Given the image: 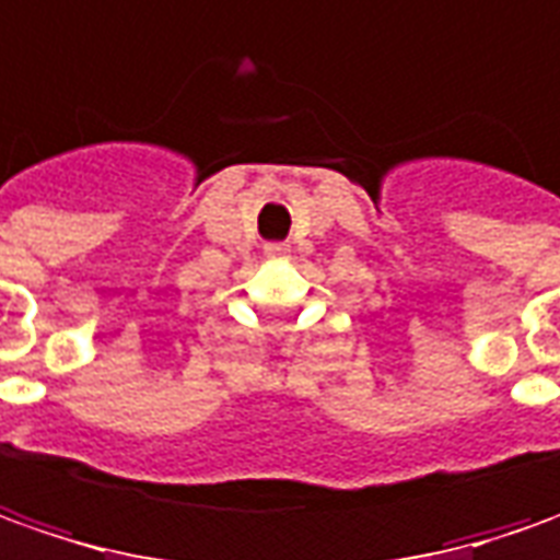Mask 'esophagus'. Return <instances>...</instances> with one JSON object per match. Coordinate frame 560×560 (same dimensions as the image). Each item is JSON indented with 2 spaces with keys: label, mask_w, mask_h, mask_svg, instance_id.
Masks as SVG:
<instances>
[{
  "label": "esophagus",
  "mask_w": 560,
  "mask_h": 560,
  "mask_svg": "<svg viewBox=\"0 0 560 560\" xmlns=\"http://www.w3.org/2000/svg\"><path fill=\"white\" fill-rule=\"evenodd\" d=\"M265 253L271 255V258H273V255H287L289 246H287V243H268V246H265Z\"/></svg>",
  "instance_id": "34e87169"
}]
</instances>
